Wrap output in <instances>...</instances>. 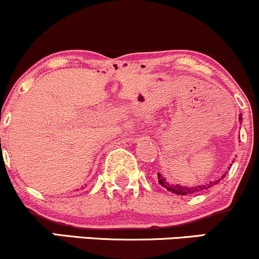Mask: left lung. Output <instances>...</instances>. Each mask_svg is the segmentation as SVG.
I'll return each mask as SVG.
<instances>
[{
	"instance_id": "obj_1",
	"label": "left lung",
	"mask_w": 259,
	"mask_h": 259,
	"mask_svg": "<svg viewBox=\"0 0 259 259\" xmlns=\"http://www.w3.org/2000/svg\"><path fill=\"white\" fill-rule=\"evenodd\" d=\"M239 120L241 121L242 120V117L241 114L239 115ZM231 167V164H230ZM225 173L223 177L219 178V179H215L213 181H209V183L207 184H203V185H197V186H185V185H179V184H170L168 183L167 180H165V178L163 177L162 174L158 173V183L159 185H162L163 187H165V189L168 190V191L173 192L175 195H179V196H190V195H194V194H197V192H201V191H204V190H208L210 189V187L218 185L219 181H221L223 178H225Z\"/></svg>"
}]
</instances>
